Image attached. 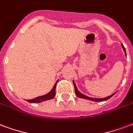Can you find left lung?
<instances>
[{
    "mask_svg": "<svg viewBox=\"0 0 133 133\" xmlns=\"http://www.w3.org/2000/svg\"><path fill=\"white\" fill-rule=\"evenodd\" d=\"M122 46H123V49L124 52H125V54L126 55V52H125V47H124L123 44H122ZM73 84H74V90H75V93H76V95L78 96V98H85V99H88V100H91V101H96V102H101V101H106V100L109 99L110 98H111L113 96V95L115 94H113L110 95V96H108V97L103 98H90L89 96H85V95L82 94L81 93L78 91V89L76 88V84L74 83V81H73Z\"/></svg>",
    "mask_w": 133,
    "mask_h": 133,
    "instance_id": "obj_1",
    "label": "left lung"
}]
</instances>
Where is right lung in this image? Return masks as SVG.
<instances>
[{
	"mask_svg": "<svg viewBox=\"0 0 133 133\" xmlns=\"http://www.w3.org/2000/svg\"><path fill=\"white\" fill-rule=\"evenodd\" d=\"M57 82H58V81L56 82V84H55V86L53 87V89H52V91L49 92V93H48L47 94L42 96H39V97L35 98L34 99L27 100V101L29 103H40L42 102V101H47V100H50L54 98L55 96V94H56V85H57Z\"/></svg>",
	"mask_w": 133,
	"mask_h": 133,
	"instance_id": "right-lung-1",
	"label": "right lung"
}]
</instances>
